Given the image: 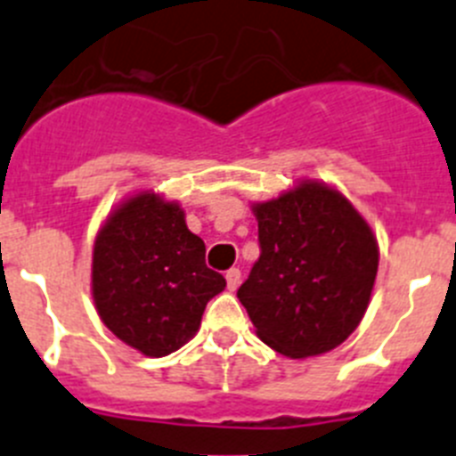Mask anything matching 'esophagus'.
Wrapping results in <instances>:
<instances>
[{"mask_svg": "<svg viewBox=\"0 0 456 456\" xmlns=\"http://www.w3.org/2000/svg\"><path fill=\"white\" fill-rule=\"evenodd\" d=\"M240 281H241V272L240 269H228V272H225V283H228V289H231V292H235L237 288H240Z\"/></svg>", "mask_w": 456, "mask_h": 456, "instance_id": "1", "label": "esophagus"}]
</instances>
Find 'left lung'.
I'll list each match as a JSON object with an SVG mask.
<instances>
[{"mask_svg": "<svg viewBox=\"0 0 456 456\" xmlns=\"http://www.w3.org/2000/svg\"><path fill=\"white\" fill-rule=\"evenodd\" d=\"M253 212L260 257L237 297L257 338L289 358L331 352L368 310L379 267L372 228L340 191L313 180Z\"/></svg>", "mask_w": 456, "mask_h": 456, "instance_id": "obj_1", "label": "left lung"}]
</instances>
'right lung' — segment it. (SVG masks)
<instances>
[{"label":"right lung","instance_id":"right-lung-1","mask_svg":"<svg viewBox=\"0 0 456 456\" xmlns=\"http://www.w3.org/2000/svg\"><path fill=\"white\" fill-rule=\"evenodd\" d=\"M91 285L109 331L159 358L199 331L205 305L225 278L205 265V244L184 224V209L141 191L100 228Z\"/></svg>","mask_w":456,"mask_h":456}]
</instances>
